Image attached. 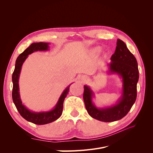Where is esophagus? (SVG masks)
<instances>
[{"label":"esophagus","mask_w":153,"mask_h":153,"mask_svg":"<svg viewBox=\"0 0 153 153\" xmlns=\"http://www.w3.org/2000/svg\"><path fill=\"white\" fill-rule=\"evenodd\" d=\"M81 80H82V82H85V81H86V78H85V76H82V77L81 78Z\"/></svg>","instance_id":"34e87169"}]
</instances>
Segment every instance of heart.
<instances>
[{
  "mask_svg": "<svg viewBox=\"0 0 153 153\" xmlns=\"http://www.w3.org/2000/svg\"><path fill=\"white\" fill-rule=\"evenodd\" d=\"M93 51H94V52H100V47H97V48H94L93 50Z\"/></svg>",
  "mask_w": 153,
  "mask_h": 153,
  "instance_id": "obj_1",
  "label": "heart"
}]
</instances>
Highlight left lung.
<instances>
[{"instance_id": "1", "label": "left lung", "mask_w": 153, "mask_h": 153, "mask_svg": "<svg viewBox=\"0 0 153 153\" xmlns=\"http://www.w3.org/2000/svg\"><path fill=\"white\" fill-rule=\"evenodd\" d=\"M108 64L110 73H117L123 80L122 96L117 103L105 108H98L92 103L93 92L84 85L83 98L86 110L91 116L103 122H113L121 119L126 115L137 98V85L139 78L138 64L135 56L126 44L118 39L115 53Z\"/></svg>"}]
</instances>
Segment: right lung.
Masks as SVG:
<instances>
[{
  "mask_svg": "<svg viewBox=\"0 0 153 153\" xmlns=\"http://www.w3.org/2000/svg\"><path fill=\"white\" fill-rule=\"evenodd\" d=\"M48 45L47 43H34L31 44L29 47L25 51H24L18 57L15 70L13 71L12 75L13 81V91H12V98L14 104L15 105L16 109L19 112L22 117H24L27 121L34 123L35 124L43 125L48 124L55 121V120L59 119L62 113L63 110V103L64 99L66 97L69 91V87L71 84L66 87V89L63 91L62 94L60 96L57 103L55 105L53 109L48 111V112H34L27 109L25 106L22 104L20 99L19 93V84H18V80H19L20 73L23 63L24 62L25 59L28 57L29 54H31L36 51H45L48 50Z\"/></svg>",
  "mask_w": 153,
  "mask_h": 153,
  "instance_id": "right-lung-1",
  "label": "right lung"
}]
</instances>
